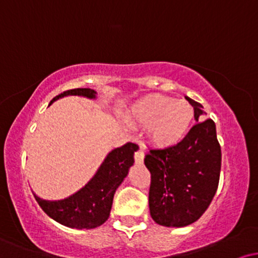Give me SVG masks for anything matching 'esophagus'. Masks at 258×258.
<instances>
[{
    "label": "esophagus",
    "instance_id": "34e87169",
    "mask_svg": "<svg viewBox=\"0 0 258 258\" xmlns=\"http://www.w3.org/2000/svg\"><path fill=\"white\" fill-rule=\"evenodd\" d=\"M135 160H136V162H137V164H143V161H144V153L142 152L141 149H139L138 152L135 153Z\"/></svg>",
    "mask_w": 258,
    "mask_h": 258
}]
</instances>
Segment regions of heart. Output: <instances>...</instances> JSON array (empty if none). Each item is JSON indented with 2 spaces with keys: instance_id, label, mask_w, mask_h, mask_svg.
<instances>
[{
  "instance_id": "1",
  "label": "heart",
  "mask_w": 258,
  "mask_h": 258,
  "mask_svg": "<svg viewBox=\"0 0 258 258\" xmlns=\"http://www.w3.org/2000/svg\"><path fill=\"white\" fill-rule=\"evenodd\" d=\"M194 119L193 106L186 100L161 94H148L132 105L128 120L148 127L150 142L158 148H172L188 135Z\"/></svg>"
}]
</instances>
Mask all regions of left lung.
I'll return each mask as SVG.
<instances>
[{"mask_svg": "<svg viewBox=\"0 0 258 258\" xmlns=\"http://www.w3.org/2000/svg\"><path fill=\"white\" fill-rule=\"evenodd\" d=\"M197 125L179 144L150 149L144 164L152 173L149 210L160 226L185 227L198 221L214 199L221 172L216 125L204 120L203 105L189 97ZM202 122L200 123V121Z\"/></svg>", "mask_w": 258, "mask_h": 258, "instance_id": "1", "label": "left lung"}]
</instances>
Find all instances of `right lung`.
Wrapping results in <instances>:
<instances>
[{
    "instance_id": "1",
    "label": "right lung",
    "mask_w": 258,
    "mask_h": 258,
    "mask_svg": "<svg viewBox=\"0 0 258 258\" xmlns=\"http://www.w3.org/2000/svg\"><path fill=\"white\" fill-rule=\"evenodd\" d=\"M68 96L97 99V92L91 88H75L59 94L51 100L49 105ZM137 150L138 146L135 143L115 148L108 153L94 176L81 189L64 199L47 200L34 193L35 199L52 220L65 227L93 229L102 226L109 218L115 191L128 174Z\"/></svg>"
}]
</instances>
